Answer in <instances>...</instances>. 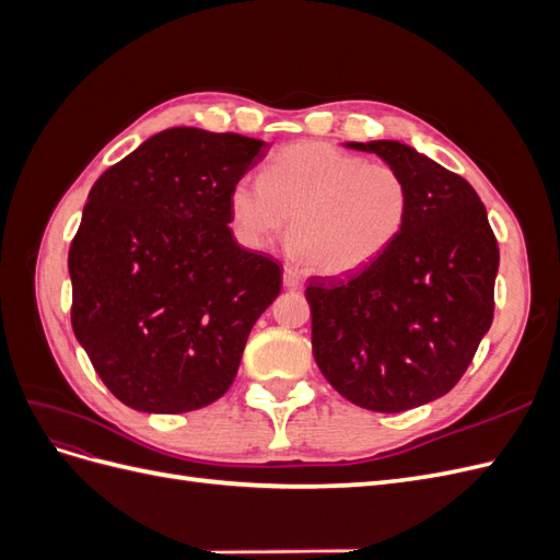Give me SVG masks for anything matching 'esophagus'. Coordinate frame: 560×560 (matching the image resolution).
Wrapping results in <instances>:
<instances>
[{
    "instance_id": "esophagus-1",
    "label": "esophagus",
    "mask_w": 560,
    "mask_h": 560,
    "mask_svg": "<svg viewBox=\"0 0 560 560\" xmlns=\"http://www.w3.org/2000/svg\"><path fill=\"white\" fill-rule=\"evenodd\" d=\"M282 284H284V290H301L303 287V278L296 273V270H292V268H284V273H282Z\"/></svg>"
}]
</instances>
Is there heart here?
<instances>
[{
    "label": "heart",
    "mask_w": 560,
    "mask_h": 560,
    "mask_svg": "<svg viewBox=\"0 0 560 560\" xmlns=\"http://www.w3.org/2000/svg\"><path fill=\"white\" fill-rule=\"evenodd\" d=\"M229 208L254 247H266L292 219V259L325 276H346L376 261L399 238L411 191L393 165L303 140L278 151L264 179L235 182Z\"/></svg>",
    "instance_id": "heart-1"
}]
</instances>
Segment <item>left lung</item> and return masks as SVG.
I'll return each mask as SVG.
<instances>
[{
  "instance_id": "8db88e82",
  "label": "left lung",
  "mask_w": 560,
  "mask_h": 560,
  "mask_svg": "<svg viewBox=\"0 0 560 560\" xmlns=\"http://www.w3.org/2000/svg\"><path fill=\"white\" fill-rule=\"evenodd\" d=\"M348 147L397 167L411 212L376 261L308 282L313 354L348 401L399 413L463 378L493 322L500 249L467 179L395 140Z\"/></svg>"
}]
</instances>
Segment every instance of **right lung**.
Here are the masks:
<instances>
[{
  "mask_svg": "<svg viewBox=\"0 0 560 560\" xmlns=\"http://www.w3.org/2000/svg\"><path fill=\"white\" fill-rule=\"evenodd\" d=\"M268 144L167 128L100 175L70 245L72 329L109 393L184 413L238 374L282 268L235 243L229 196Z\"/></svg>",
  "mask_w": 560,
  "mask_h": 560,
  "instance_id": "obj_1",
  "label": "right lung"
}]
</instances>
